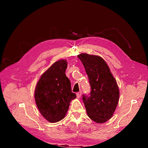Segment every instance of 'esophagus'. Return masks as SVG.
Segmentation results:
<instances>
[{
  "mask_svg": "<svg viewBox=\"0 0 148 148\" xmlns=\"http://www.w3.org/2000/svg\"><path fill=\"white\" fill-rule=\"evenodd\" d=\"M81 95H82V92H77V94H76L77 98H79L81 97Z\"/></svg>",
  "mask_w": 148,
  "mask_h": 148,
  "instance_id": "1",
  "label": "esophagus"
}]
</instances>
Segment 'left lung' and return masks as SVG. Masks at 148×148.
<instances>
[{
    "label": "left lung",
    "instance_id": "8db88e82",
    "mask_svg": "<svg viewBox=\"0 0 148 148\" xmlns=\"http://www.w3.org/2000/svg\"><path fill=\"white\" fill-rule=\"evenodd\" d=\"M88 74L91 92L83 95L89 117L97 123L110 119L118 106L119 90L114 77L105 60L100 56L82 53L77 56Z\"/></svg>",
    "mask_w": 148,
    "mask_h": 148
}]
</instances>
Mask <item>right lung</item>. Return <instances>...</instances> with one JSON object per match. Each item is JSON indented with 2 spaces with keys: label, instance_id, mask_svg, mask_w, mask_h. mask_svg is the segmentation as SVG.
I'll return each instance as SVG.
<instances>
[{
  "label": "right lung",
  "instance_id": "1",
  "mask_svg": "<svg viewBox=\"0 0 148 148\" xmlns=\"http://www.w3.org/2000/svg\"><path fill=\"white\" fill-rule=\"evenodd\" d=\"M67 61L60 60L44 73L37 83L35 99L39 111L51 123L63 119L70 102L76 98L65 75Z\"/></svg>",
  "mask_w": 148,
  "mask_h": 148
}]
</instances>
